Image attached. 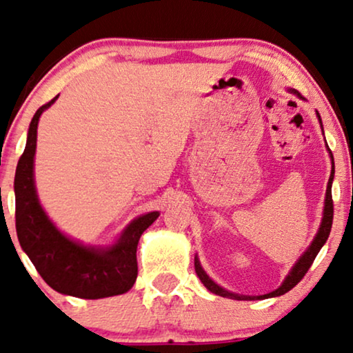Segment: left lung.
Wrapping results in <instances>:
<instances>
[{"label":"left lung","mask_w":353,"mask_h":353,"mask_svg":"<svg viewBox=\"0 0 353 353\" xmlns=\"http://www.w3.org/2000/svg\"><path fill=\"white\" fill-rule=\"evenodd\" d=\"M288 92L296 94L299 99H304L301 94L294 90V88H288ZM317 117H319V123H320V126H322V133H323L322 119H320L319 112H317ZM327 150H328V155L331 159V174H330V179H328L327 193H325V206H323V214H322V222H320L319 231H317V234L314 236L311 245L307 247L306 252H304V254L296 260V263H294L290 272H288L287 277L283 279L281 287L276 288V290L270 292V293H266V294H259V296H249V294H238V293L228 292V290H225L223 287H220L219 283H215L212 279L208 276V272L203 270V266H201V263H199L198 256H194V271H196L199 281L204 283V287H206L209 292H212V293L219 294V296H223V298L238 299V301H255V299L276 298V296H281V294H285L287 292H290L299 281H301L304 274L307 272L309 268H311L312 261L315 260V256H317L320 249H322L323 244L327 243L330 231H331V225H333V198H331V183H333V179H334V159H333V154H331L328 145H327Z\"/></svg>","instance_id":"left-lung-1"}]
</instances>
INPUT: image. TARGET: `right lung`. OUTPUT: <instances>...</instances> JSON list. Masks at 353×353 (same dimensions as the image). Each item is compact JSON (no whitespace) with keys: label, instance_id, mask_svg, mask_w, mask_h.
Wrapping results in <instances>:
<instances>
[{"label":"right lung","instance_id":"obj_1","mask_svg":"<svg viewBox=\"0 0 353 353\" xmlns=\"http://www.w3.org/2000/svg\"><path fill=\"white\" fill-rule=\"evenodd\" d=\"M57 98L41 106L31 119L23 155L15 171V228L19 243L47 285L59 293L83 299L126 293L138 277L136 249L141 234L159 219L160 212L154 210L131 220L110 245H87L57 228L41 206L34 183L39 117Z\"/></svg>","mask_w":353,"mask_h":353}]
</instances>
